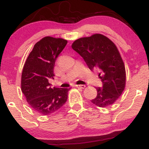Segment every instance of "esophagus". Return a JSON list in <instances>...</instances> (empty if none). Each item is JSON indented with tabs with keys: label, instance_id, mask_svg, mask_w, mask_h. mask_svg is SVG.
Segmentation results:
<instances>
[{
	"label": "esophagus",
	"instance_id": "34e87169",
	"mask_svg": "<svg viewBox=\"0 0 149 149\" xmlns=\"http://www.w3.org/2000/svg\"><path fill=\"white\" fill-rule=\"evenodd\" d=\"M76 87H77V88H81V89H84L85 87H86V86L85 85H76Z\"/></svg>",
	"mask_w": 149,
	"mask_h": 149
}]
</instances>
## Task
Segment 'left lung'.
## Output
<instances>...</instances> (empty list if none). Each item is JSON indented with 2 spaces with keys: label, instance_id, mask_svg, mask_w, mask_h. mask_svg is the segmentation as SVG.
Listing matches in <instances>:
<instances>
[{
  "label": "left lung",
  "instance_id": "1",
  "mask_svg": "<svg viewBox=\"0 0 149 149\" xmlns=\"http://www.w3.org/2000/svg\"><path fill=\"white\" fill-rule=\"evenodd\" d=\"M72 47L89 69L100 72L103 86L96 87L97 95L91 103L100 107L112 105L121 95L126 84L125 68L117 46L107 37L95 34L76 40Z\"/></svg>",
  "mask_w": 149,
  "mask_h": 149
}]
</instances>
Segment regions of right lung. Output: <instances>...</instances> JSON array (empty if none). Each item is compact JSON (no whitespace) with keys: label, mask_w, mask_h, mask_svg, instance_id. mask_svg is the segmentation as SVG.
I'll return each instance as SVG.
<instances>
[{"label":"right lung","mask_w":149,"mask_h":149,"mask_svg":"<svg viewBox=\"0 0 149 149\" xmlns=\"http://www.w3.org/2000/svg\"><path fill=\"white\" fill-rule=\"evenodd\" d=\"M67 43L62 38H43L34 45L24 65L21 89L30 107L41 115L56 112L68 100L70 88H52L48 82L55 76L56 58Z\"/></svg>","instance_id":"add662e5"}]
</instances>
